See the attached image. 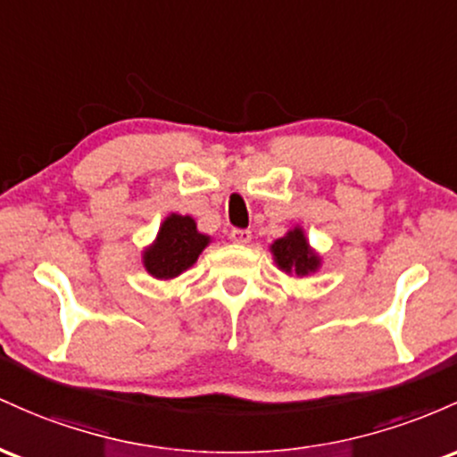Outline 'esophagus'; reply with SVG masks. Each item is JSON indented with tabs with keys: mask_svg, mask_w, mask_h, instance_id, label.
I'll return each mask as SVG.
<instances>
[{
	"mask_svg": "<svg viewBox=\"0 0 457 457\" xmlns=\"http://www.w3.org/2000/svg\"><path fill=\"white\" fill-rule=\"evenodd\" d=\"M230 242L235 244H250V239H253V233H250L248 228H233L230 230Z\"/></svg>",
	"mask_w": 457,
	"mask_h": 457,
	"instance_id": "obj_1",
	"label": "esophagus"
}]
</instances>
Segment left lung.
Listing matches in <instances>:
<instances>
[{"label": "left lung", "instance_id": "1", "mask_svg": "<svg viewBox=\"0 0 457 457\" xmlns=\"http://www.w3.org/2000/svg\"><path fill=\"white\" fill-rule=\"evenodd\" d=\"M276 265L287 274L306 276L320 268V256L311 250L302 228H294L270 245Z\"/></svg>", "mask_w": 457, "mask_h": 457}]
</instances>
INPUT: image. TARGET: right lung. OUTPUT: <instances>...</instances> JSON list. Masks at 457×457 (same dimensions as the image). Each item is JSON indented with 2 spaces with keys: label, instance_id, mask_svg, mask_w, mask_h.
I'll list each match as a JSON object with an SVG mask.
<instances>
[{
  "label": "right lung",
  "instance_id": "right-lung-1",
  "mask_svg": "<svg viewBox=\"0 0 457 457\" xmlns=\"http://www.w3.org/2000/svg\"><path fill=\"white\" fill-rule=\"evenodd\" d=\"M207 244L209 237L198 233L196 222L189 215L172 213L163 220L155 244L145 250V268L160 280L177 278L181 271L196 263Z\"/></svg>",
  "mask_w": 457,
  "mask_h": 457
}]
</instances>
